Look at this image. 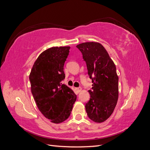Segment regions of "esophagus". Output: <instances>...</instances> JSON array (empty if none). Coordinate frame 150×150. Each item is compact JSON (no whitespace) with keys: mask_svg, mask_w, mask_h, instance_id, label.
Returning a JSON list of instances; mask_svg holds the SVG:
<instances>
[{"mask_svg":"<svg viewBox=\"0 0 150 150\" xmlns=\"http://www.w3.org/2000/svg\"><path fill=\"white\" fill-rule=\"evenodd\" d=\"M76 90L77 91V92L79 93V92H81V91L82 90V88H76Z\"/></svg>","mask_w":150,"mask_h":150,"instance_id":"1","label":"esophagus"}]
</instances>
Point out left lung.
Masks as SVG:
<instances>
[{"label":"left lung","instance_id":"1","mask_svg":"<svg viewBox=\"0 0 150 150\" xmlns=\"http://www.w3.org/2000/svg\"><path fill=\"white\" fill-rule=\"evenodd\" d=\"M86 62L92 90L85 108L89 118L96 122L105 121L114 111L118 99V76L114 62L103 45L96 42L77 45Z\"/></svg>","mask_w":150,"mask_h":150}]
</instances>
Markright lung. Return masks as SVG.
Wrapping results in <instances>:
<instances>
[{
	"mask_svg": "<svg viewBox=\"0 0 150 150\" xmlns=\"http://www.w3.org/2000/svg\"><path fill=\"white\" fill-rule=\"evenodd\" d=\"M69 46L52 47L35 60L29 75L32 94L39 110L53 123H61L70 116L76 95L60 84L65 78L64 65Z\"/></svg>",
	"mask_w": 150,
	"mask_h": 150,
	"instance_id": "obj_1",
	"label": "right lung"
}]
</instances>
